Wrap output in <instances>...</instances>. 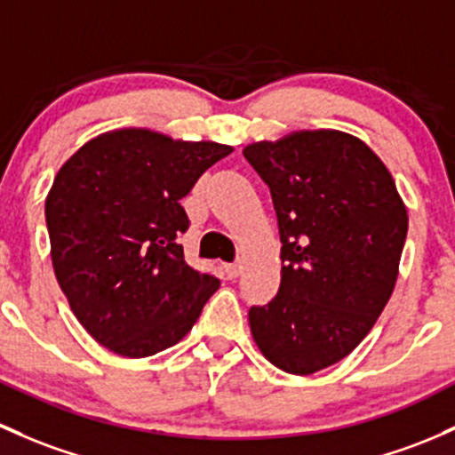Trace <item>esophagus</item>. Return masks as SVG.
<instances>
[{"label": "esophagus", "instance_id": "34e87169", "mask_svg": "<svg viewBox=\"0 0 455 455\" xmlns=\"http://www.w3.org/2000/svg\"><path fill=\"white\" fill-rule=\"evenodd\" d=\"M224 272H227L228 279H235V276L242 272V264L240 261H235V264H224Z\"/></svg>", "mask_w": 455, "mask_h": 455}]
</instances>
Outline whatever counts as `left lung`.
I'll return each instance as SVG.
<instances>
[{
  "label": "left lung",
  "instance_id": "left-lung-1",
  "mask_svg": "<svg viewBox=\"0 0 455 455\" xmlns=\"http://www.w3.org/2000/svg\"><path fill=\"white\" fill-rule=\"evenodd\" d=\"M243 156L270 189L281 235V285L248 309L252 338L276 368L312 375L347 357L384 312L408 213L386 165L351 135L305 131Z\"/></svg>",
  "mask_w": 455,
  "mask_h": 455
}]
</instances>
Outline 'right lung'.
<instances>
[{
    "mask_svg": "<svg viewBox=\"0 0 455 455\" xmlns=\"http://www.w3.org/2000/svg\"><path fill=\"white\" fill-rule=\"evenodd\" d=\"M233 148L115 131L84 143L56 174L45 222L56 279L102 347L148 357L194 327L220 288L185 264L180 200Z\"/></svg>",
    "mask_w": 455,
    "mask_h": 455,
    "instance_id": "add662e5",
    "label": "right lung"
}]
</instances>
